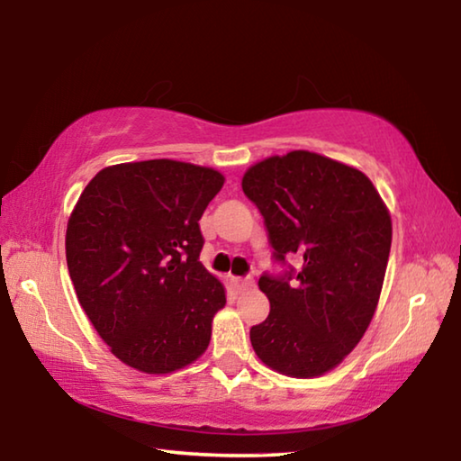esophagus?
Masks as SVG:
<instances>
[{"label": "esophagus", "instance_id": "obj_1", "mask_svg": "<svg viewBox=\"0 0 461 461\" xmlns=\"http://www.w3.org/2000/svg\"><path fill=\"white\" fill-rule=\"evenodd\" d=\"M230 285L236 293H246L249 288L254 286V280L252 278H241V276H231L230 278Z\"/></svg>", "mask_w": 461, "mask_h": 461}]
</instances>
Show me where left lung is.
Segmentation results:
<instances>
[{
	"mask_svg": "<svg viewBox=\"0 0 461 461\" xmlns=\"http://www.w3.org/2000/svg\"><path fill=\"white\" fill-rule=\"evenodd\" d=\"M241 189L260 209L275 258L303 260L299 272L260 276L270 313L249 330L254 352L285 376H321L360 343L376 311L388 209L362 170L309 150L256 162Z\"/></svg>",
	"mask_w": 461,
	"mask_h": 461,
	"instance_id": "obj_1",
	"label": "left lung"
}]
</instances>
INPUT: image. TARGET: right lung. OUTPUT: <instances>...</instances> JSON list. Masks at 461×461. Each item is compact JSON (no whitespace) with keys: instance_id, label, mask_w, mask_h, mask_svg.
I'll use <instances>...</instances> for the list:
<instances>
[{"instance_id":"1","label":"right lung","mask_w":461,"mask_h":461,"mask_svg":"<svg viewBox=\"0 0 461 461\" xmlns=\"http://www.w3.org/2000/svg\"><path fill=\"white\" fill-rule=\"evenodd\" d=\"M220 170L168 158L105 167L67 223L77 299L112 354L170 374L205 354L225 286L199 262V220Z\"/></svg>"}]
</instances>
